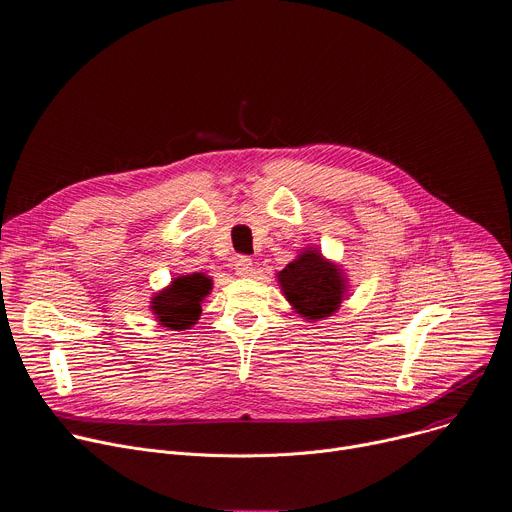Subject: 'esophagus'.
Returning a JSON list of instances; mask_svg holds the SVG:
<instances>
[{
  "label": "esophagus",
  "mask_w": 512,
  "mask_h": 512,
  "mask_svg": "<svg viewBox=\"0 0 512 512\" xmlns=\"http://www.w3.org/2000/svg\"><path fill=\"white\" fill-rule=\"evenodd\" d=\"M234 269H236L238 276L253 274V259L247 257V255H238L236 261H234Z\"/></svg>",
  "instance_id": "34e87169"
}]
</instances>
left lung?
<instances>
[{"label":"left lung","instance_id":"left-lung-1","mask_svg":"<svg viewBox=\"0 0 512 512\" xmlns=\"http://www.w3.org/2000/svg\"><path fill=\"white\" fill-rule=\"evenodd\" d=\"M280 286L290 304L306 319H325L344 298V278L317 251H306L280 271Z\"/></svg>","mask_w":512,"mask_h":512}]
</instances>
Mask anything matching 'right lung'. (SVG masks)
<instances>
[{
    "label": "right lung",
    "instance_id": "obj_1",
    "mask_svg": "<svg viewBox=\"0 0 512 512\" xmlns=\"http://www.w3.org/2000/svg\"><path fill=\"white\" fill-rule=\"evenodd\" d=\"M212 290V280L203 274L175 278L166 290L152 298V313L162 327L189 329L201 315V300Z\"/></svg>",
    "mask_w": 512,
    "mask_h": 512
}]
</instances>
